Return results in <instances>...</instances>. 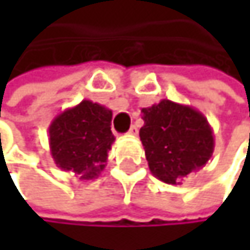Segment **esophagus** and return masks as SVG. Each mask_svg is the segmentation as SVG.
<instances>
[{
    "instance_id": "esophagus-1",
    "label": "esophagus",
    "mask_w": 250,
    "mask_h": 250,
    "mask_svg": "<svg viewBox=\"0 0 250 250\" xmlns=\"http://www.w3.org/2000/svg\"><path fill=\"white\" fill-rule=\"evenodd\" d=\"M137 133H139V128H137L136 125H131V127L128 128V134H130V136H136Z\"/></svg>"
}]
</instances>
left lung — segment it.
Masks as SVG:
<instances>
[{"label": "left lung", "instance_id": "left-lung-1", "mask_svg": "<svg viewBox=\"0 0 250 250\" xmlns=\"http://www.w3.org/2000/svg\"><path fill=\"white\" fill-rule=\"evenodd\" d=\"M142 119L140 140L149 169L159 181L175 185L213 156V128L198 110L162 100L142 108Z\"/></svg>", "mask_w": 250, "mask_h": 250}]
</instances>
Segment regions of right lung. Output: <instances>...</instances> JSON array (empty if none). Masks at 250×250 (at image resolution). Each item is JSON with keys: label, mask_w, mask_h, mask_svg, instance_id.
Segmentation results:
<instances>
[{"label": "right lung", "mask_w": 250, "mask_h": 250, "mask_svg": "<svg viewBox=\"0 0 250 250\" xmlns=\"http://www.w3.org/2000/svg\"><path fill=\"white\" fill-rule=\"evenodd\" d=\"M111 119L110 108L89 100L56 116L49 125V147L56 167L82 181L98 178L116 140Z\"/></svg>", "instance_id": "obj_1"}]
</instances>
